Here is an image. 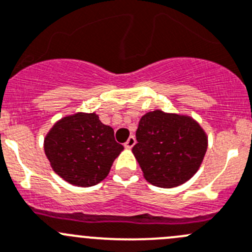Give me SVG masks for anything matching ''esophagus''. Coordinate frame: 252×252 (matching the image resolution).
Returning <instances> with one entry per match:
<instances>
[{"instance_id":"obj_1","label":"esophagus","mask_w":252,"mask_h":252,"mask_svg":"<svg viewBox=\"0 0 252 252\" xmlns=\"http://www.w3.org/2000/svg\"><path fill=\"white\" fill-rule=\"evenodd\" d=\"M135 143H136V139H135V136H129V139L128 140L126 141V144H124V146H126V149H131L133 148L134 145H135Z\"/></svg>"}]
</instances>
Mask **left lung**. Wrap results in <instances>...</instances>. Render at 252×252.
Instances as JSON below:
<instances>
[{
    "label": "left lung",
    "instance_id": "8db88e82",
    "mask_svg": "<svg viewBox=\"0 0 252 252\" xmlns=\"http://www.w3.org/2000/svg\"><path fill=\"white\" fill-rule=\"evenodd\" d=\"M133 154L151 185L172 188L198 171L208 136L192 117L156 109L144 114L136 129Z\"/></svg>",
    "mask_w": 252,
    "mask_h": 252
}]
</instances>
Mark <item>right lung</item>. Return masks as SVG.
I'll list each match as a JSON object with an SVG mask.
<instances>
[{
    "instance_id": "add662e5",
    "label": "right lung",
    "mask_w": 252,
    "mask_h": 252,
    "mask_svg": "<svg viewBox=\"0 0 252 252\" xmlns=\"http://www.w3.org/2000/svg\"><path fill=\"white\" fill-rule=\"evenodd\" d=\"M123 145L96 113H77L56 122L44 138V151L56 175L70 185L91 187L108 176Z\"/></svg>"
}]
</instances>
